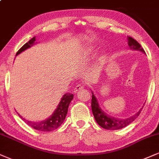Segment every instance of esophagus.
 <instances>
[{"label":"esophagus","mask_w":159,"mask_h":159,"mask_svg":"<svg viewBox=\"0 0 159 159\" xmlns=\"http://www.w3.org/2000/svg\"><path fill=\"white\" fill-rule=\"evenodd\" d=\"M83 89V86L81 85H76L75 87V89H74V93H76V92L78 91H80L81 90Z\"/></svg>","instance_id":"obj_1"}]
</instances>
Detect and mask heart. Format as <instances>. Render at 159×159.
I'll return each mask as SVG.
<instances>
[{"mask_svg": "<svg viewBox=\"0 0 159 159\" xmlns=\"http://www.w3.org/2000/svg\"><path fill=\"white\" fill-rule=\"evenodd\" d=\"M92 51H93V50H91V52H92Z\"/></svg>", "mask_w": 159, "mask_h": 159, "instance_id": "heart-1", "label": "heart"}]
</instances>
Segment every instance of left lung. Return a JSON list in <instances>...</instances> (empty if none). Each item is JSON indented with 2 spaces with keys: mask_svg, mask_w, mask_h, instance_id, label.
<instances>
[{
  "mask_svg": "<svg viewBox=\"0 0 159 159\" xmlns=\"http://www.w3.org/2000/svg\"><path fill=\"white\" fill-rule=\"evenodd\" d=\"M127 43H128L127 44H128L129 47H130L131 49L140 51V52L143 53H145L144 50L142 48V47L141 46V45L136 40L131 38V37H127ZM143 107L139 111V112H137L136 114L129 117V118L124 119L114 118V117L111 116L107 114L105 111L101 109V107H99V103H98L97 98H96L93 92H92L91 109L93 116H94L95 120L97 121V124L102 127V128L106 129V130H119V129L123 128V127H125L128 125H130L131 122H133L139 116Z\"/></svg>",
  "mask_w": 159,
  "mask_h": 159,
  "instance_id": "left-lung-1",
  "label": "left lung"
}]
</instances>
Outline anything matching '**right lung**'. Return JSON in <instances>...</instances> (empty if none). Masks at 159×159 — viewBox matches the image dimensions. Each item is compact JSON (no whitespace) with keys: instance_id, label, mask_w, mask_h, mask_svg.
I'll return each instance as SVG.
<instances>
[{"instance_id":"add662e5","label":"right lung","mask_w":159,"mask_h":159,"mask_svg":"<svg viewBox=\"0 0 159 159\" xmlns=\"http://www.w3.org/2000/svg\"><path fill=\"white\" fill-rule=\"evenodd\" d=\"M35 40V37L31 39L28 43L23 45L18 50V52H17L16 55L20 54L21 52L25 51L27 48H30L31 46H32L34 44ZM74 98V95L71 93H66L64 94L63 97H62L61 100H60V103H59L57 107L54 111V112L53 113V114L49 118H48L46 120L41 121H30L28 120H25L24 118H23L20 115H19V116L23 119V121L26 123L27 125H29L30 127H32V128L35 129V130H40V131H44V132H48V131H52L55 129L58 128L63 122L65 119H66V114L68 113V108L69 106V104L71 102L72 99Z\"/></svg>"}]
</instances>
